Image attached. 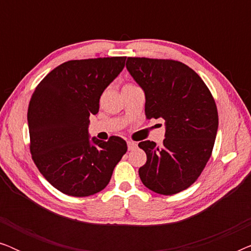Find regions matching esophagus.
Instances as JSON below:
<instances>
[{
  "label": "esophagus",
  "mask_w": 251,
  "mask_h": 251,
  "mask_svg": "<svg viewBox=\"0 0 251 251\" xmlns=\"http://www.w3.org/2000/svg\"><path fill=\"white\" fill-rule=\"evenodd\" d=\"M126 144H128V150H129V151L135 150L136 147H137V144H136L135 142H128Z\"/></svg>",
  "instance_id": "34e87169"
}]
</instances>
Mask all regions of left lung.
<instances>
[{"instance_id":"8db88e82","label":"left lung","mask_w":251,"mask_h":251,"mask_svg":"<svg viewBox=\"0 0 251 251\" xmlns=\"http://www.w3.org/2000/svg\"><path fill=\"white\" fill-rule=\"evenodd\" d=\"M126 65L145 91L146 119L166 121L162 146L138 144L147 156L140 179L155 193H179L197 181L211 156L218 129L215 99L198 73L180 61L128 57Z\"/></svg>"}]
</instances>
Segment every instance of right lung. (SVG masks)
Instances as JSON below:
<instances>
[{
    "mask_svg": "<svg viewBox=\"0 0 251 251\" xmlns=\"http://www.w3.org/2000/svg\"><path fill=\"white\" fill-rule=\"evenodd\" d=\"M125 63L126 57L66 61L33 92L27 112L29 151L40 173L61 193L84 198L104 190L128 150L121 137L91 144L88 133L102 91Z\"/></svg>",
    "mask_w": 251,
    "mask_h": 251,
    "instance_id": "right-lung-1",
    "label": "right lung"
}]
</instances>
